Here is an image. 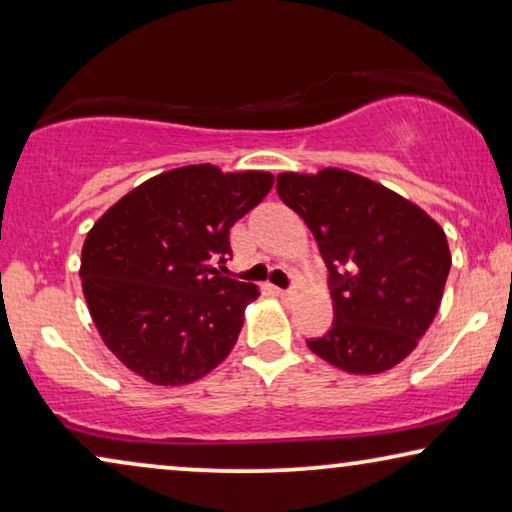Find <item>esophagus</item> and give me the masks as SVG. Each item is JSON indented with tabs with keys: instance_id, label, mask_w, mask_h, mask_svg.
<instances>
[{
	"instance_id": "esophagus-1",
	"label": "esophagus",
	"mask_w": 512,
	"mask_h": 512,
	"mask_svg": "<svg viewBox=\"0 0 512 512\" xmlns=\"http://www.w3.org/2000/svg\"><path fill=\"white\" fill-rule=\"evenodd\" d=\"M275 293L282 300H293V296H296V293H293L291 289H275Z\"/></svg>"
}]
</instances>
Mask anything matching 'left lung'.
I'll list each match as a JSON object with an SVG mask.
<instances>
[{"instance_id":"obj_1","label":"left lung","mask_w":512,"mask_h":512,"mask_svg":"<svg viewBox=\"0 0 512 512\" xmlns=\"http://www.w3.org/2000/svg\"><path fill=\"white\" fill-rule=\"evenodd\" d=\"M277 193L312 230L328 268L333 326L307 347L345 373L394 368L443 300L452 265L445 230L415 202L338 167L282 172Z\"/></svg>"}]
</instances>
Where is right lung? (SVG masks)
<instances>
[{
    "mask_svg": "<svg viewBox=\"0 0 512 512\" xmlns=\"http://www.w3.org/2000/svg\"><path fill=\"white\" fill-rule=\"evenodd\" d=\"M272 184L270 172L186 165L139 184L97 219L81 251L83 296L123 366L181 387L226 359L258 289L214 263L233 256L230 228Z\"/></svg>",
    "mask_w": 512,
    "mask_h": 512,
    "instance_id": "1",
    "label": "right lung"
}]
</instances>
